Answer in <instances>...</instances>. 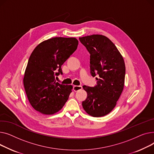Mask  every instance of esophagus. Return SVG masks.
<instances>
[{"mask_svg":"<svg viewBox=\"0 0 154 154\" xmlns=\"http://www.w3.org/2000/svg\"><path fill=\"white\" fill-rule=\"evenodd\" d=\"M82 88H82V86H73V90H74L75 92L79 91V90L81 89Z\"/></svg>","mask_w":154,"mask_h":154,"instance_id":"1","label":"esophagus"}]
</instances>
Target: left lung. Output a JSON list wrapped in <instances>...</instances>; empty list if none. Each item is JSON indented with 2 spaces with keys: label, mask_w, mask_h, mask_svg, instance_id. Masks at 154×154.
Returning <instances> with one entry per match:
<instances>
[{
  "label": "left lung",
  "mask_w": 154,
  "mask_h": 154,
  "mask_svg": "<svg viewBox=\"0 0 154 154\" xmlns=\"http://www.w3.org/2000/svg\"><path fill=\"white\" fill-rule=\"evenodd\" d=\"M79 39L90 53L91 75L99 76L96 86H83L88 96L82 106L89 115L102 117L114 109L123 91L125 63L115 45L105 36L92 35Z\"/></svg>",
  "instance_id": "8db88e82"
}]
</instances>
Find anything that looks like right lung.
<instances>
[{
  "mask_svg": "<svg viewBox=\"0 0 154 154\" xmlns=\"http://www.w3.org/2000/svg\"><path fill=\"white\" fill-rule=\"evenodd\" d=\"M75 38L54 37L38 45L29 59L23 85L29 101L39 112L51 115L65 105L73 86L57 82L61 66L77 49Z\"/></svg>",
  "mask_w": 154,
  "mask_h": 154,
  "instance_id": "right-lung-1",
  "label": "right lung"
}]
</instances>
